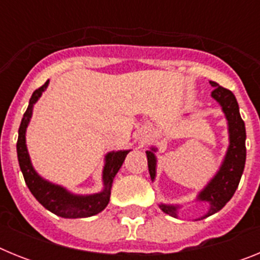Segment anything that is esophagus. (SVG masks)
Wrapping results in <instances>:
<instances>
[{
    "label": "esophagus",
    "instance_id": "34e87169",
    "mask_svg": "<svg viewBox=\"0 0 260 260\" xmlns=\"http://www.w3.org/2000/svg\"><path fill=\"white\" fill-rule=\"evenodd\" d=\"M151 137V130L150 128H147L146 132L143 133V134H142V137H141V142L142 143H143V142H146L147 139H148V138Z\"/></svg>",
    "mask_w": 260,
    "mask_h": 260
}]
</instances>
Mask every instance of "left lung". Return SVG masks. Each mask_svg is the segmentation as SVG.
Here are the masks:
<instances>
[{"label":"left lung","instance_id":"left-lung-1","mask_svg":"<svg viewBox=\"0 0 260 260\" xmlns=\"http://www.w3.org/2000/svg\"><path fill=\"white\" fill-rule=\"evenodd\" d=\"M210 83L211 86L215 87V89L212 91V98L221 105L222 112L228 121L229 147L219 172L215 174V177L198 195V201L210 203V211L203 217H201V220L220 211L231 201V198L237 190L241 176L243 173V168H245V161H246V146H245L246 130H245V122L241 118L240 108H238L236 96L233 95L232 91L219 86L216 82H210ZM155 151L156 148L152 147L151 151L146 152L148 171H150L152 181L155 180L156 176V157L153 153ZM160 208L168 215L177 217L178 206L160 204Z\"/></svg>","mask_w":260,"mask_h":260}]
</instances>
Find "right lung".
Here are the masks:
<instances>
[{
	"label": "right lung",
	"mask_w": 260,
	"mask_h": 260,
	"mask_svg": "<svg viewBox=\"0 0 260 260\" xmlns=\"http://www.w3.org/2000/svg\"><path fill=\"white\" fill-rule=\"evenodd\" d=\"M48 83H49V80H47L43 86L35 89V92L32 93L31 99H29V104L26 113L23 114L17 142V153L20 171H22L26 185L28 186L32 195L38 199V202L43 207H45L54 215L59 216V217H65V219H78V217H89V216L98 215L109 203L110 189H112L114 176L119 171L126 155L130 151H117V152L113 151V152H109L105 156V165L104 169H103L104 190L102 192H98V194L74 195L63 189L62 186L54 185V183H50L45 181L44 178H41L36 173L31 164V160H29L26 146V128L32 116L34 104L38 102L41 93L44 92L45 88L48 87Z\"/></svg>",
	"instance_id": "add662e5"
}]
</instances>
